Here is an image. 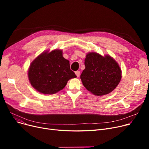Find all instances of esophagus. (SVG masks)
<instances>
[{
  "label": "esophagus",
  "instance_id": "obj_1",
  "mask_svg": "<svg viewBox=\"0 0 149 149\" xmlns=\"http://www.w3.org/2000/svg\"><path fill=\"white\" fill-rule=\"evenodd\" d=\"M75 73V75H77V77H80V71H76Z\"/></svg>",
  "mask_w": 149,
  "mask_h": 149
}]
</instances>
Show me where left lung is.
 Wrapping results in <instances>:
<instances>
[{"instance_id":"1","label":"left lung","mask_w":149,"mask_h":149,"mask_svg":"<svg viewBox=\"0 0 149 149\" xmlns=\"http://www.w3.org/2000/svg\"><path fill=\"white\" fill-rule=\"evenodd\" d=\"M85 69L80 79L85 88L97 96L113 91L121 79V69L109 55L102 56L97 52H89L84 60Z\"/></svg>"}]
</instances>
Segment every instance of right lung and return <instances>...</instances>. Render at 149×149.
Masks as SVG:
<instances>
[{"label": "right lung", "instance_id": "1", "mask_svg": "<svg viewBox=\"0 0 149 149\" xmlns=\"http://www.w3.org/2000/svg\"><path fill=\"white\" fill-rule=\"evenodd\" d=\"M28 76L37 91L48 95L62 90L70 79L77 77L70 69L69 61L63 57V51L58 49L38 56L30 64Z\"/></svg>", "mask_w": 149, "mask_h": 149}]
</instances>
